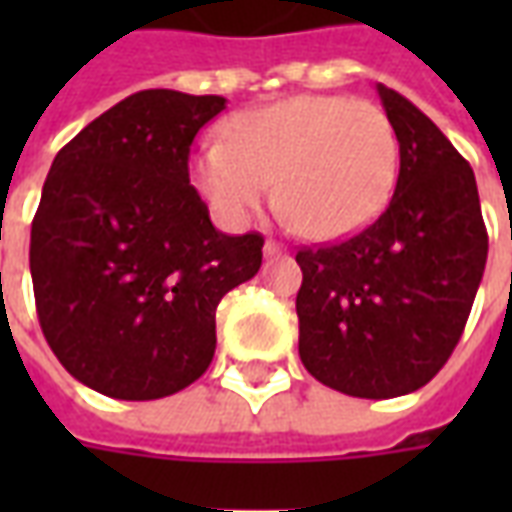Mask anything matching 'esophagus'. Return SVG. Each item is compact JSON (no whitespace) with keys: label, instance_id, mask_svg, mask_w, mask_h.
<instances>
[{"label":"esophagus","instance_id":"34e87169","mask_svg":"<svg viewBox=\"0 0 512 512\" xmlns=\"http://www.w3.org/2000/svg\"><path fill=\"white\" fill-rule=\"evenodd\" d=\"M263 255H266V257H279V255H282V246H279L277 241H266V246H263Z\"/></svg>","mask_w":512,"mask_h":512}]
</instances>
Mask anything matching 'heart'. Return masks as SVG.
Wrapping results in <instances>:
<instances>
[{"label": "heart", "mask_w": 512, "mask_h": 512, "mask_svg": "<svg viewBox=\"0 0 512 512\" xmlns=\"http://www.w3.org/2000/svg\"><path fill=\"white\" fill-rule=\"evenodd\" d=\"M400 142L381 106L296 95L235 115L224 139L191 158V180L227 227H244L274 194L301 233L337 241L365 230L392 200Z\"/></svg>", "instance_id": "b5f03b06"}]
</instances>
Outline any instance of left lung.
I'll return each mask as SVG.
<instances>
[{"label":"left lung","instance_id":"obj_1","mask_svg":"<svg viewBox=\"0 0 512 512\" xmlns=\"http://www.w3.org/2000/svg\"><path fill=\"white\" fill-rule=\"evenodd\" d=\"M400 142L386 211L362 233L296 255L299 356L351 397L408 395L450 359L488 257L477 183L428 115L378 84Z\"/></svg>","mask_w":512,"mask_h":512}]
</instances>
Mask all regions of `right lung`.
<instances>
[{
  "label": "right lung",
  "mask_w": 512,
  "mask_h": 512,
  "mask_svg": "<svg viewBox=\"0 0 512 512\" xmlns=\"http://www.w3.org/2000/svg\"><path fill=\"white\" fill-rule=\"evenodd\" d=\"M222 95L142 90L62 147L32 219L40 329L76 381L117 400L194 384L216 307L263 263V235H224L189 183L194 136Z\"/></svg>",
  "instance_id": "add662e5"
}]
</instances>
